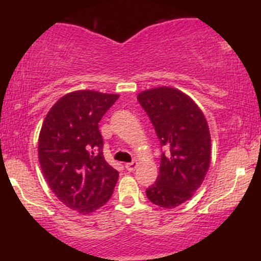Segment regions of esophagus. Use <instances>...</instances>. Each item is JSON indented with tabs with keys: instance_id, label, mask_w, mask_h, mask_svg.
<instances>
[{
	"instance_id": "1",
	"label": "esophagus",
	"mask_w": 261,
	"mask_h": 261,
	"mask_svg": "<svg viewBox=\"0 0 261 261\" xmlns=\"http://www.w3.org/2000/svg\"><path fill=\"white\" fill-rule=\"evenodd\" d=\"M136 167H137V162L136 161H133V162H130V163L125 164V168H126L128 172H133V170H135Z\"/></svg>"
}]
</instances>
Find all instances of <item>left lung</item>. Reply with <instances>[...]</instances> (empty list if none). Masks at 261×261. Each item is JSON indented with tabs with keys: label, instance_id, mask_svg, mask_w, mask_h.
I'll list each match as a JSON object with an SVG mask.
<instances>
[{
	"label": "left lung",
	"instance_id": "obj_1",
	"mask_svg": "<svg viewBox=\"0 0 261 261\" xmlns=\"http://www.w3.org/2000/svg\"><path fill=\"white\" fill-rule=\"evenodd\" d=\"M137 100L164 148L160 174L146 195L160 207L174 208L193 196L207 173L211 154L208 125L194 100L175 88L148 89L140 93Z\"/></svg>",
	"mask_w": 261,
	"mask_h": 261
}]
</instances>
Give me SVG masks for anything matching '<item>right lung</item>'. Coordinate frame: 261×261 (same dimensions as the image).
<instances>
[{"mask_svg":"<svg viewBox=\"0 0 261 261\" xmlns=\"http://www.w3.org/2000/svg\"><path fill=\"white\" fill-rule=\"evenodd\" d=\"M118 94L68 93L54 104L41 126L38 154L44 178L67 207L87 215L112 196L119 173L103 155L99 121Z\"/></svg>","mask_w":261,"mask_h":261,"instance_id":"add662e5","label":"right lung"}]
</instances>
